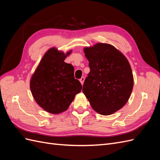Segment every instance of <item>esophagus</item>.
<instances>
[{"instance_id":"esophagus-1","label":"esophagus","mask_w":160,"mask_h":160,"mask_svg":"<svg viewBox=\"0 0 160 160\" xmlns=\"http://www.w3.org/2000/svg\"><path fill=\"white\" fill-rule=\"evenodd\" d=\"M79 81H80V82H81V85H83V83H84V81H85V77H82L81 78L79 79Z\"/></svg>"}]
</instances>
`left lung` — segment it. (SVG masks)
<instances>
[{"mask_svg":"<svg viewBox=\"0 0 160 160\" xmlns=\"http://www.w3.org/2000/svg\"><path fill=\"white\" fill-rule=\"evenodd\" d=\"M90 72L83 92L95 111L109 115L128 102L133 87L132 69L128 59L115 47L98 43L85 47Z\"/></svg>","mask_w":160,"mask_h":160,"instance_id":"1","label":"left lung"}]
</instances>
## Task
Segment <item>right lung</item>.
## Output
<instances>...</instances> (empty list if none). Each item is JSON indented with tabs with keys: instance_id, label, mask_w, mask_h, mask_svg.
<instances>
[{
	"instance_id": "add662e5",
	"label": "right lung",
	"mask_w": 160,
	"mask_h": 160,
	"mask_svg": "<svg viewBox=\"0 0 160 160\" xmlns=\"http://www.w3.org/2000/svg\"><path fill=\"white\" fill-rule=\"evenodd\" d=\"M71 51L64 52L51 48L42 57L30 81V88L37 104L52 114L69 107L82 85L74 77V67L64 62Z\"/></svg>"
}]
</instances>
